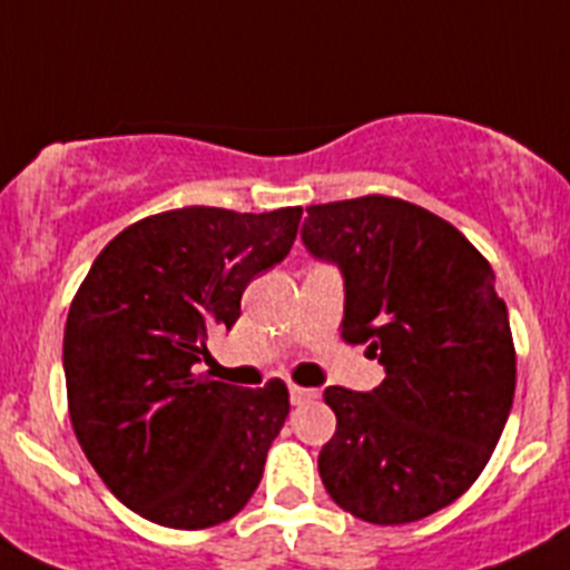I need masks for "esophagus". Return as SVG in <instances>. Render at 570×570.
<instances>
[{
  "label": "esophagus",
  "instance_id": "34e87169",
  "mask_svg": "<svg viewBox=\"0 0 570 570\" xmlns=\"http://www.w3.org/2000/svg\"><path fill=\"white\" fill-rule=\"evenodd\" d=\"M316 396H320V391H316V387H302V385H291V402H294V405H302V402L316 400Z\"/></svg>",
  "mask_w": 570,
  "mask_h": 570
}]
</instances>
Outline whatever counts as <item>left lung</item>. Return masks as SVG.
<instances>
[{
	"label": "left lung",
	"instance_id": "left-lung-1",
	"mask_svg": "<svg viewBox=\"0 0 570 570\" xmlns=\"http://www.w3.org/2000/svg\"><path fill=\"white\" fill-rule=\"evenodd\" d=\"M302 242L340 265L342 340L385 365L371 394L325 387L336 434L322 485L374 525L431 517L476 482L513 405L517 351L491 265L451 223L380 194L311 205Z\"/></svg>",
	"mask_w": 570,
	"mask_h": 570
}]
</instances>
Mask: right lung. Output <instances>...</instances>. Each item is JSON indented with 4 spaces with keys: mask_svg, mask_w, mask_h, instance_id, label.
Returning a JSON list of instances; mask_svg holds the SVG:
<instances>
[{
    "mask_svg": "<svg viewBox=\"0 0 570 570\" xmlns=\"http://www.w3.org/2000/svg\"><path fill=\"white\" fill-rule=\"evenodd\" d=\"M302 208L165 210L114 236L70 302L65 385L73 434L116 500L179 531L248 505L288 387L196 374L239 320L248 282L288 256Z\"/></svg>",
    "mask_w": 570,
    "mask_h": 570,
    "instance_id": "obj_1",
    "label": "right lung"
}]
</instances>
